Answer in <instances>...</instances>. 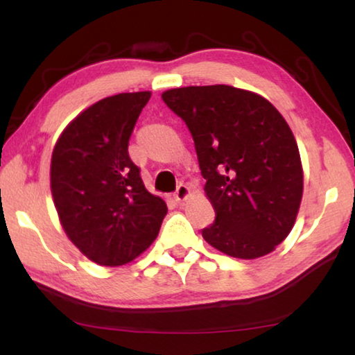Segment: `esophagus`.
Wrapping results in <instances>:
<instances>
[{"mask_svg": "<svg viewBox=\"0 0 355 355\" xmlns=\"http://www.w3.org/2000/svg\"><path fill=\"white\" fill-rule=\"evenodd\" d=\"M189 188L186 184H183V183H180L178 184V188H177V191H175V200L177 202H183V200H186V197L189 196Z\"/></svg>", "mask_w": 355, "mask_h": 355, "instance_id": "1", "label": "esophagus"}]
</instances>
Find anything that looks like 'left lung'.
<instances>
[{"instance_id":"1","label":"left lung","mask_w":355,"mask_h":355,"mask_svg":"<svg viewBox=\"0 0 355 355\" xmlns=\"http://www.w3.org/2000/svg\"><path fill=\"white\" fill-rule=\"evenodd\" d=\"M194 139L216 219L208 244L236 258L269 254L291 232L304 177L296 139L266 98L225 84L166 91Z\"/></svg>"}]
</instances>
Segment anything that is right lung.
<instances>
[{
	"label": "right lung",
	"mask_w": 355,
	"mask_h": 355,
	"mask_svg": "<svg viewBox=\"0 0 355 355\" xmlns=\"http://www.w3.org/2000/svg\"><path fill=\"white\" fill-rule=\"evenodd\" d=\"M150 92L117 94L83 111L51 156V192L67 236L92 261L120 266L158 236L167 214L146 189L128 141Z\"/></svg>",
	"instance_id": "obj_1"
}]
</instances>
